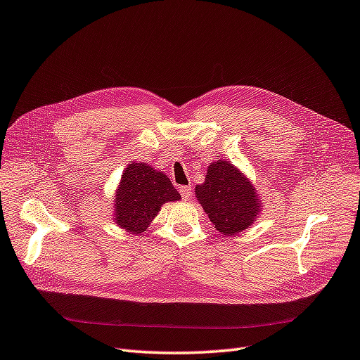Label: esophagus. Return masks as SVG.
Listing matches in <instances>:
<instances>
[{"mask_svg": "<svg viewBox=\"0 0 360 360\" xmlns=\"http://www.w3.org/2000/svg\"><path fill=\"white\" fill-rule=\"evenodd\" d=\"M180 193H181L183 200H189L192 197V188L191 186H181Z\"/></svg>", "mask_w": 360, "mask_h": 360, "instance_id": "esophagus-1", "label": "esophagus"}]
</instances>
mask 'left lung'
I'll return each instance as SVG.
<instances>
[{
  "instance_id": "8db88e82",
  "label": "left lung",
  "mask_w": 360,
  "mask_h": 360,
  "mask_svg": "<svg viewBox=\"0 0 360 360\" xmlns=\"http://www.w3.org/2000/svg\"><path fill=\"white\" fill-rule=\"evenodd\" d=\"M195 195L213 227L226 236L248 229L260 212V200L251 181L222 159L210 163L206 180L195 186Z\"/></svg>"
}]
</instances>
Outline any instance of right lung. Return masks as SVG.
Returning <instances> with one entry per match:
<instances>
[{
	"mask_svg": "<svg viewBox=\"0 0 360 360\" xmlns=\"http://www.w3.org/2000/svg\"><path fill=\"white\" fill-rule=\"evenodd\" d=\"M180 193L162 171L130 162L124 169L115 197V221L134 235L147 230L162 204L180 200Z\"/></svg>",
	"mask_w": 360,
	"mask_h": 360,
	"instance_id": "obj_1",
	"label": "right lung"
}]
</instances>
